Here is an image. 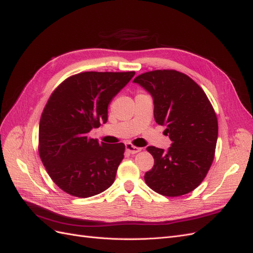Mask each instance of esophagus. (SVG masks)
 I'll return each mask as SVG.
<instances>
[{
    "mask_svg": "<svg viewBox=\"0 0 253 253\" xmlns=\"http://www.w3.org/2000/svg\"><path fill=\"white\" fill-rule=\"evenodd\" d=\"M126 149L128 153H131V154H136V153H138L141 151V148L138 147H135L132 143H126Z\"/></svg>",
    "mask_w": 253,
    "mask_h": 253,
    "instance_id": "34e87169",
    "label": "esophagus"
}]
</instances>
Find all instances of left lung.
<instances>
[{"mask_svg": "<svg viewBox=\"0 0 253 253\" xmlns=\"http://www.w3.org/2000/svg\"><path fill=\"white\" fill-rule=\"evenodd\" d=\"M133 82L152 95L155 120L166 126L172 141L167 152L147 148L154 166L144 174L145 183L165 196L185 195L201 185L213 163L218 134L215 111L204 89L178 71H151Z\"/></svg>", "mask_w": 253, "mask_h": 253, "instance_id": "obj_1", "label": "left lung"}]
</instances>
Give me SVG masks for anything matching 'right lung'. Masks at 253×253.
Returning a JSON list of instances; mask_svg holds the SVG:
<instances>
[{
	"mask_svg": "<svg viewBox=\"0 0 253 253\" xmlns=\"http://www.w3.org/2000/svg\"><path fill=\"white\" fill-rule=\"evenodd\" d=\"M135 72H83L61 82L48 98L39 126V155L67 194L89 197L110 188L126 145L99 143L89 131L108 120L113 97Z\"/></svg>",
	"mask_w": 253,
	"mask_h": 253,
	"instance_id": "1",
	"label": "right lung"
}]
</instances>
